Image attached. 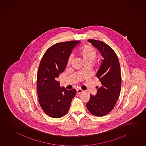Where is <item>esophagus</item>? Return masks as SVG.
<instances>
[{"mask_svg": "<svg viewBox=\"0 0 146 146\" xmlns=\"http://www.w3.org/2000/svg\"><path fill=\"white\" fill-rule=\"evenodd\" d=\"M82 92H83V90L82 89H78L77 90V94L82 93Z\"/></svg>", "mask_w": 146, "mask_h": 146, "instance_id": "esophagus-1", "label": "esophagus"}]
</instances>
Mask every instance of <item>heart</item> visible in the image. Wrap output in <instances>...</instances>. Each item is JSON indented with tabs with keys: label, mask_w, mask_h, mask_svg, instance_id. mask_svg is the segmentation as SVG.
<instances>
[{
	"label": "heart",
	"mask_w": 146,
	"mask_h": 146,
	"mask_svg": "<svg viewBox=\"0 0 146 146\" xmlns=\"http://www.w3.org/2000/svg\"><path fill=\"white\" fill-rule=\"evenodd\" d=\"M78 53L81 57L83 61L86 63H92L97 57V53L94 47L90 44H86L80 47L78 51ZM72 57L70 56L68 61V64L72 63Z\"/></svg>",
	"instance_id": "b5f03b06"
}]
</instances>
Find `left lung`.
Returning <instances> with one entry per match:
<instances>
[{"instance_id": "8db88e82", "label": "left lung", "mask_w": 146, "mask_h": 146, "mask_svg": "<svg viewBox=\"0 0 146 146\" xmlns=\"http://www.w3.org/2000/svg\"><path fill=\"white\" fill-rule=\"evenodd\" d=\"M88 41L101 52L104 59L96 74L102 86L97 90L96 96L90 95V98L86 106L93 115L103 116L113 110L120 94L121 85L120 64L117 55L107 44L95 39H89Z\"/></svg>"}]
</instances>
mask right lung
Instances as JSON below:
<instances>
[{
    "mask_svg": "<svg viewBox=\"0 0 146 146\" xmlns=\"http://www.w3.org/2000/svg\"><path fill=\"white\" fill-rule=\"evenodd\" d=\"M79 42L54 44L41 58L37 77V94L41 109L50 117L58 118L66 115L76 93L75 89L61 88L56 80L66 69L71 50Z\"/></svg>",
    "mask_w": 146,
    "mask_h": 146,
    "instance_id": "add662e5",
    "label": "right lung"
}]
</instances>
